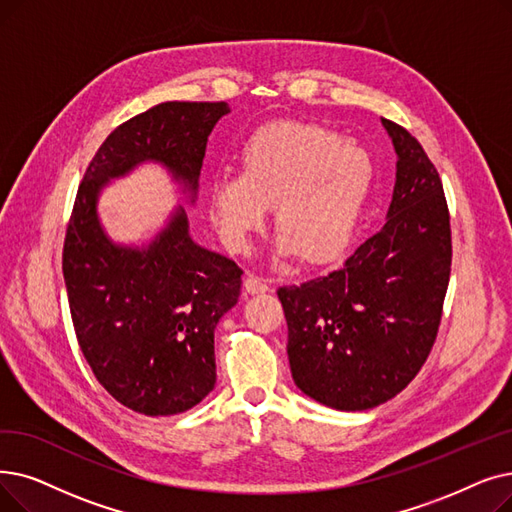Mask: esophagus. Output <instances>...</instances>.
<instances>
[{"label": "esophagus", "instance_id": "34e87169", "mask_svg": "<svg viewBox=\"0 0 512 512\" xmlns=\"http://www.w3.org/2000/svg\"><path fill=\"white\" fill-rule=\"evenodd\" d=\"M244 291H247L249 295L268 293L270 291V282L265 280V278H259V276H247V280H244Z\"/></svg>", "mask_w": 512, "mask_h": 512}]
</instances>
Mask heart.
I'll return each instance as SVG.
<instances>
[{
    "label": "heart",
    "mask_w": 512,
    "mask_h": 512,
    "mask_svg": "<svg viewBox=\"0 0 512 512\" xmlns=\"http://www.w3.org/2000/svg\"><path fill=\"white\" fill-rule=\"evenodd\" d=\"M238 175L221 173L207 198L221 240L244 251L274 209L278 253L324 263L345 251L374 184L370 154L339 133L311 123L257 129L238 152Z\"/></svg>",
    "instance_id": "1"
}]
</instances>
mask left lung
Here are the masks:
<instances>
[{
  "label": "left lung",
  "instance_id": "8db88e82",
  "mask_svg": "<svg viewBox=\"0 0 512 512\" xmlns=\"http://www.w3.org/2000/svg\"><path fill=\"white\" fill-rule=\"evenodd\" d=\"M395 163L387 224L339 270L278 288L295 385L345 412L406 389L435 343L452 265L450 213L435 165L393 121Z\"/></svg>",
  "mask_w": 512,
  "mask_h": 512
}]
</instances>
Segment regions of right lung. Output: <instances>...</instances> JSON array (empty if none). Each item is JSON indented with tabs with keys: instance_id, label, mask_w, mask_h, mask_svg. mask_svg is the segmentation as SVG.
I'll list each match as a JSON object with an SVG mask.
<instances>
[{
	"instance_id": "obj_1",
	"label": "right lung",
	"mask_w": 512,
	"mask_h": 512,
	"mask_svg": "<svg viewBox=\"0 0 512 512\" xmlns=\"http://www.w3.org/2000/svg\"><path fill=\"white\" fill-rule=\"evenodd\" d=\"M226 102H163L119 125L98 148L66 228L62 274L79 347L125 408L171 416L215 387V326L240 297L238 265L190 236L177 205L150 242L121 244L98 215L102 190L144 163L167 169L194 205L207 138Z\"/></svg>"
}]
</instances>
